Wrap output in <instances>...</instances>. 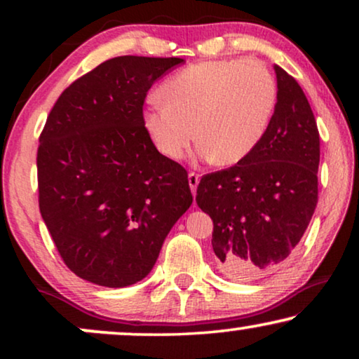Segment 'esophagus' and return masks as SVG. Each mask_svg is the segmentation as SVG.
Masks as SVG:
<instances>
[{"label":"esophagus","instance_id":"esophagus-1","mask_svg":"<svg viewBox=\"0 0 359 359\" xmlns=\"http://www.w3.org/2000/svg\"><path fill=\"white\" fill-rule=\"evenodd\" d=\"M188 181H189L191 193L196 194V189H198V184H199V175H196V173H189V175H188Z\"/></svg>","mask_w":359,"mask_h":359}]
</instances>
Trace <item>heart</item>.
<instances>
[{
	"mask_svg": "<svg viewBox=\"0 0 359 359\" xmlns=\"http://www.w3.org/2000/svg\"><path fill=\"white\" fill-rule=\"evenodd\" d=\"M149 101L144 126L156 150L178 161L194 137L198 154L237 165L262 144L278 102L273 73L257 60H208L183 68Z\"/></svg>",
	"mask_w": 359,
	"mask_h": 359,
	"instance_id": "1",
	"label": "heart"
}]
</instances>
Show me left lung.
Here are the masks:
<instances>
[{"mask_svg": "<svg viewBox=\"0 0 359 359\" xmlns=\"http://www.w3.org/2000/svg\"><path fill=\"white\" fill-rule=\"evenodd\" d=\"M278 102L255 151L205 175L196 203L214 222L212 248L225 276L248 281L284 262L317 205L320 139L302 88L274 65Z\"/></svg>", "mask_w": 359, "mask_h": 359, "instance_id": "left-lung-1", "label": "left lung"}]
</instances>
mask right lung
<instances>
[{"label": "right lung", "instance_id": "obj_1", "mask_svg": "<svg viewBox=\"0 0 359 359\" xmlns=\"http://www.w3.org/2000/svg\"><path fill=\"white\" fill-rule=\"evenodd\" d=\"M184 58L124 55L72 83L37 150L39 208L63 262L97 286L144 279L193 204L188 173L144 126L151 85Z\"/></svg>", "mask_w": 359, "mask_h": 359}]
</instances>
